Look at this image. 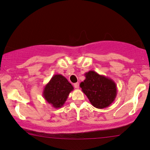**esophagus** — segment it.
I'll use <instances>...</instances> for the list:
<instances>
[{
	"label": "esophagus",
	"instance_id": "esophagus-1",
	"mask_svg": "<svg viewBox=\"0 0 150 150\" xmlns=\"http://www.w3.org/2000/svg\"><path fill=\"white\" fill-rule=\"evenodd\" d=\"M73 86H74L75 88H76V89H78L79 88V83H75L73 84Z\"/></svg>",
	"mask_w": 150,
	"mask_h": 150
}]
</instances>
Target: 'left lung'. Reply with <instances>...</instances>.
Returning <instances> with one entry per match:
<instances>
[{"label":"left lung","mask_w":150,"mask_h":150,"mask_svg":"<svg viewBox=\"0 0 150 150\" xmlns=\"http://www.w3.org/2000/svg\"><path fill=\"white\" fill-rule=\"evenodd\" d=\"M85 76L86 79L80 83V88L92 106L100 109L110 106L117 97L115 82L94 71H88L85 73Z\"/></svg>","instance_id":"obj_1"}]
</instances>
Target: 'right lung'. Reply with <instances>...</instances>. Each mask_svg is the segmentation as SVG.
Masks as SVG:
<instances>
[{"mask_svg":"<svg viewBox=\"0 0 150 150\" xmlns=\"http://www.w3.org/2000/svg\"><path fill=\"white\" fill-rule=\"evenodd\" d=\"M74 88L64 76L57 74L52 76L44 87L42 96L52 107L59 108L65 103L69 93Z\"/></svg>","mask_w":150,"mask_h":150,"instance_id":"obj_1","label":"right lung"}]
</instances>
